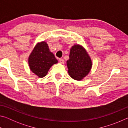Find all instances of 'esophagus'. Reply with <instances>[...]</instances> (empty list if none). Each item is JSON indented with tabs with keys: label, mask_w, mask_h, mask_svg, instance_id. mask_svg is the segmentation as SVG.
<instances>
[{
	"label": "esophagus",
	"mask_w": 128,
	"mask_h": 128,
	"mask_svg": "<svg viewBox=\"0 0 128 128\" xmlns=\"http://www.w3.org/2000/svg\"><path fill=\"white\" fill-rule=\"evenodd\" d=\"M59 62H60V63H61V64H63L64 62V60L63 59H62V58H60V59H59Z\"/></svg>",
	"instance_id": "34e87169"
}]
</instances>
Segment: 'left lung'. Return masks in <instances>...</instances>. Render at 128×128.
Masks as SVG:
<instances>
[{"mask_svg":"<svg viewBox=\"0 0 128 128\" xmlns=\"http://www.w3.org/2000/svg\"><path fill=\"white\" fill-rule=\"evenodd\" d=\"M66 65L69 76L74 80L80 81L90 72L92 62L85 49L81 45L74 44L70 48Z\"/></svg>","mask_w":128,"mask_h":128,"instance_id":"left-lung-1","label":"left lung"}]
</instances>
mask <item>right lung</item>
Returning <instances> with one entry per match:
<instances>
[{
  "instance_id": "right-lung-1",
  "label": "right lung",
  "mask_w": 128,
  "mask_h": 128,
  "mask_svg": "<svg viewBox=\"0 0 128 128\" xmlns=\"http://www.w3.org/2000/svg\"><path fill=\"white\" fill-rule=\"evenodd\" d=\"M28 63L32 72L42 78L46 76L54 64L58 63V60L44 41L36 44L29 56Z\"/></svg>"
}]
</instances>
